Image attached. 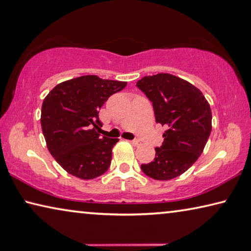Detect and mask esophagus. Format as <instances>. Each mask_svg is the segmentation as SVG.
Masks as SVG:
<instances>
[{"label": "esophagus", "mask_w": 251, "mask_h": 251, "mask_svg": "<svg viewBox=\"0 0 251 251\" xmlns=\"http://www.w3.org/2000/svg\"><path fill=\"white\" fill-rule=\"evenodd\" d=\"M129 142H130V143H132V144H133V145H136V146H137V145H140V144H141V142H140V141H138V140H133V141H129Z\"/></svg>", "instance_id": "obj_1"}]
</instances>
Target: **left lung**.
I'll return each instance as SVG.
<instances>
[{"instance_id": "8db88e82", "label": "left lung", "mask_w": 251, "mask_h": 251, "mask_svg": "<svg viewBox=\"0 0 251 251\" xmlns=\"http://www.w3.org/2000/svg\"><path fill=\"white\" fill-rule=\"evenodd\" d=\"M136 86L152 102L155 121L166 128L154 161L141 169L154 180L181 176L203 152L211 133L209 102L193 85L170 74L146 75Z\"/></svg>"}]
</instances>
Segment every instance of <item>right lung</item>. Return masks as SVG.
<instances>
[{"mask_svg":"<svg viewBox=\"0 0 251 251\" xmlns=\"http://www.w3.org/2000/svg\"><path fill=\"white\" fill-rule=\"evenodd\" d=\"M125 81L82 75L63 81L42 104L41 127L48 150L63 170L82 180L100 176L108 170L111 150L118 138L101 137L99 109Z\"/></svg>","mask_w":251,"mask_h":251,"instance_id":"add662e5","label":"right lung"}]
</instances>
